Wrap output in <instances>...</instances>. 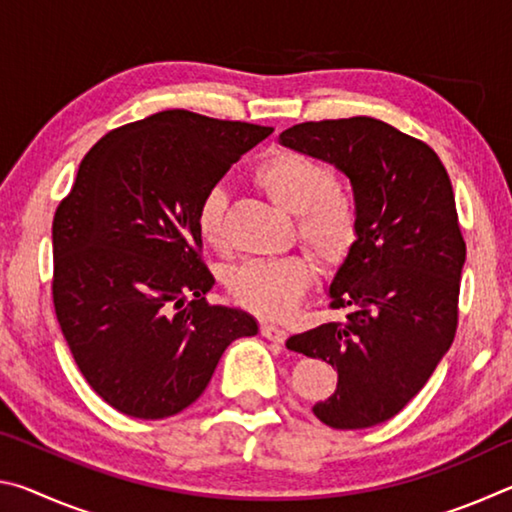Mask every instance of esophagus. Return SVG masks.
<instances>
[{
	"label": "esophagus",
	"instance_id": "obj_1",
	"mask_svg": "<svg viewBox=\"0 0 512 512\" xmlns=\"http://www.w3.org/2000/svg\"><path fill=\"white\" fill-rule=\"evenodd\" d=\"M259 332H262V336H266L268 341H275V343L287 341V332H284L282 327L273 325V323H262V325H259Z\"/></svg>",
	"mask_w": 512,
	"mask_h": 512
}]
</instances>
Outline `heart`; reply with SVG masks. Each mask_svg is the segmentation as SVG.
Masks as SVG:
<instances>
[{"mask_svg": "<svg viewBox=\"0 0 512 512\" xmlns=\"http://www.w3.org/2000/svg\"><path fill=\"white\" fill-rule=\"evenodd\" d=\"M255 185L296 219V232L323 264H339L359 237V205L336 185L332 164L300 151H277L257 164ZM228 194L210 187L196 207V230L207 246L225 248ZM311 282L305 257L250 259L228 273V291L237 305L266 318H284L300 305Z\"/></svg>", "mask_w": 512, "mask_h": 512, "instance_id": "1", "label": "heart"}]
</instances>
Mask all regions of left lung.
<instances>
[{
  "label": "left lung",
  "mask_w": 512,
  "mask_h": 512,
  "mask_svg": "<svg viewBox=\"0 0 512 512\" xmlns=\"http://www.w3.org/2000/svg\"><path fill=\"white\" fill-rule=\"evenodd\" d=\"M280 142L343 171L359 205V237L329 284V309L345 318L287 348L339 372L314 406L320 422L375 427L420 393L454 341L465 241L452 180L429 144L372 117L305 121Z\"/></svg>",
  "instance_id": "left-lung-1"
}]
</instances>
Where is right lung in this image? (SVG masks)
Listing matches in <instances>:
<instances>
[{"instance_id":"obj_1","label":"right lung","mask_w":512,"mask_h":512,"mask_svg":"<svg viewBox=\"0 0 512 512\" xmlns=\"http://www.w3.org/2000/svg\"><path fill=\"white\" fill-rule=\"evenodd\" d=\"M271 133L162 110L110 131L83 158L54 216L51 291L76 366L112 409L142 420L180 413L225 348L257 334L246 311L205 300L214 277L196 207Z\"/></svg>"}]
</instances>
